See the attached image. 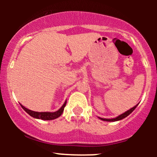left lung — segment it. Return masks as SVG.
I'll list each match as a JSON object with an SVG mask.
<instances>
[{
  "instance_id": "left-lung-1",
  "label": "left lung",
  "mask_w": 157,
  "mask_h": 157,
  "mask_svg": "<svg viewBox=\"0 0 157 157\" xmlns=\"http://www.w3.org/2000/svg\"><path fill=\"white\" fill-rule=\"evenodd\" d=\"M138 105H139V103L136 104V105H135V106H134V107H133V108H131V109H130L129 110H128V111H125V112H124L123 113H122V114L119 115L118 117H115V118L105 119V118L99 117H98V118L100 119V120H103V121H107V122H116V121H119V120H122V119L125 118L126 117H128L129 114H130V113H132L133 111H134V110L136 109V106H137Z\"/></svg>"
}]
</instances>
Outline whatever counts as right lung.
<instances>
[{"label": "right lung", "instance_id": "right-lung-1", "mask_svg": "<svg viewBox=\"0 0 157 157\" xmlns=\"http://www.w3.org/2000/svg\"><path fill=\"white\" fill-rule=\"evenodd\" d=\"M66 105V100L65 101L63 105H62V107H61L59 110H57V111H55V112H37V111H32V110L26 109V107H24V106L21 104L23 109L27 113H29L30 116L35 119H40V120H55L56 118H58L59 117H60V115L62 114L63 112L64 108Z\"/></svg>", "mask_w": 157, "mask_h": 157}]
</instances>
